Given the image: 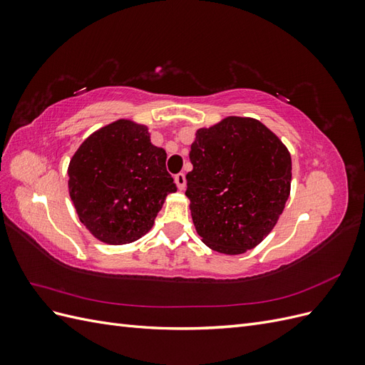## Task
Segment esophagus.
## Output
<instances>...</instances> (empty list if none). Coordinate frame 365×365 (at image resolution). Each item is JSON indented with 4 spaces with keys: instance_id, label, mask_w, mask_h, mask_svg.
<instances>
[{
    "instance_id": "obj_1",
    "label": "esophagus",
    "mask_w": 365,
    "mask_h": 365,
    "mask_svg": "<svg viewBox=\"0 0 365 365\" xmlns=\"http://www.w3.org/2000/svg\"><path fill=\"white\" fill-rule=\"evenodd\" d=\"M175 182H176V185H178L180 190H184L185 189V175L184 173L175 175Z\"/></svg>"
}]
</instances>
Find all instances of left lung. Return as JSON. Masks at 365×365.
<instances>
[{
	"label": "left lung",
	"instance_id": "1",
	"mask_svg": "<svg viewBox=\"0 0 365 365\" xmlns=\"http://www.w3.org/2000/svg\"><path fill=\"white\" fill-rule=\"evenodd\" d=\"M185 175L196 233L213 251L237 256L277 224L291 193L292 161L259 120L230 115L196 130Z\"/></svg>",
	"mask_w": 365,
	"mask_h": 365
}]
</instances>
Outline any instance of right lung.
Wrapping results in <instances>:
<instances>
[{"label": "right lung", "instance_id": "1", "mask_svg": "<svg viewBox=\"0 0 365 365\" xmlns=\"http://www.w3.org/2000/svg\"><path fill=\"white\" fill-rule=\"evenodd\" d=\"M165 150L149 129L120 118L88 137L68 164V192L81 222L101 242L125 245L152 228L176 192Z\"/></svg>", "mask_w": 365, "mask_h": 365}]
</instances>
